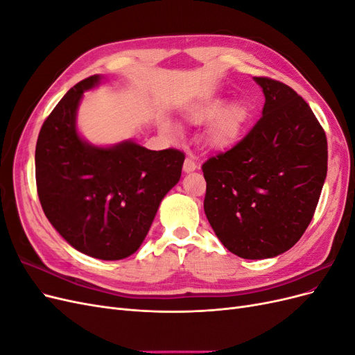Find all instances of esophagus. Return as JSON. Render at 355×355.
Listing matches in <instances>:
<instances>
[{
	"mask_svg": "<svg viewBox=\"0 0 355 355\" xmlns=\"http://www.w3.org/2000/svg\"><path fill=\"white\" fill-rule=\"evenodd\" d=\"M197 168V161L194 155H188L184 161V171L185 173H189V171H194Z\"/></svg>",
	"mask_w": 355,
	"mask_h": 355,
	"instance_id": "34e87169",
	"label": "esophagus"
}]
</instances>
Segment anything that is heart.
<instances>
[{
  "label": "heart",
  "instance_id": "obj_1",
  "mask_svg": "<svg viewBox=\"0 0 355 355\" xmlns=\"http://www.w3.org/2000/svg\"><path fill=\"white\" fill-rule=\"evenodd\" d=\"M249 110L243 103L232 102L227 105L222 98H210L189 106L188 118L192 124H204L213 120L207 141L214 148H228L239 141L244 127L249 121ZM161 128L166 133H175L176 125L164 121Z\"/></svg>",
  "mask_w": 355,
  "mask_h": 355
}]
</instances>
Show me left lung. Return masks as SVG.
<instances>
[{"instance_id":"8db88e82","label":"left lung","mask_w":355,"mask_h":355,"mask_svg":"<svg viewBox=\"0 0 355 355\" xmlns=\"http://www.w3.org/2000/svg\"><path fill=\"white\" fill-rule=\"evenodd\" d=\"M265 96L244 139L202 164L204 213L227 249L268 259L299 241L327 175V139L309 105L288 85L254 77Z\"/></svg>"}]
</instances>
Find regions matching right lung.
Here are the masks:
<instances>
[{"instance_id": "right-lung-1", "label": "right lung", "mask_w": 355, "mask_h": 355, "mask_svg": "<svg viewBox=\"0 0 355 355\" xmlns=\"http://www.w3.org/2000/svg\"><path fill=\"white\" fill-rule=\"evenodd\" d=\"M102 80L93 75L73 85L42 124L35 179L42 210L68 244L96 259L120 261L144 243L159 202L180 179L185 155L151 151L132 139L111 146L85 141L78 106Z\"/></svg>"}]
</instances>
